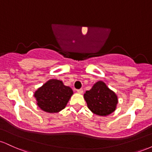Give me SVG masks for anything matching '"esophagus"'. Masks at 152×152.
Instances as JSON below:
<instances>
[{
	"label": "esophagus",
	"instance_id": "34e87169",
	"mask_svg": "<svg viewBox=\"0 0 152 152\" xmlns=\"http://www.w3.org/2000/svg\"><path fill=\"white\" fill-rule=\"evenodd\" d=\"M77 92H78V94H83V90L81 89H81H78V90H77Z\"/></svg>",
	"mask_w": 152,
	"mask_h": 152
}]
</instances>
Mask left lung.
I'll return each mask as SVG.
<instances>
[{
  "label": "left lung",
  "mask_w": 152,
  "mask_h": 152,
  "mask_svg": "<svg viewBox=\"0 0 152 152\" xmlns=\"http://www.w3.org/2000/svg\"><path fill=\"white\" fill-rule=\"evenodd\" d=\"M87 106L94 114L106 116L114 112L118 103L117 96L103 81L96 83L84 94Z\"/></svg>",
  "instance_id": "1"
}]
</instances>
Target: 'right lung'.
Instances as JSON below:
<instances>
[{"label":"right lung","mask_w":152,"mask_h":152,"mask_svg":"<svg viewBox=\"0 0 152 152\" xmlns=\"http://www.w3.org/2000/svg\"><path fill=\"white\" fill-rule=\"evenodd\" d=\"M73 94L70 87L64 86L62 81L51 79L35 92L38 106L44 111L56 113L61 111Z\"/></svg>","instance_id":"1"}]
</instances>
